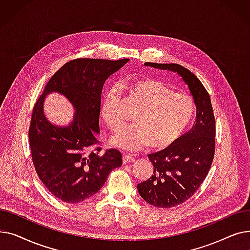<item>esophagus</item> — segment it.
<instances>
[{
  "label": "esophagus",
  "instance_id": "esophagus-1",
  "mask_svg": "<svg viewBox=\"0 0 250 250\" xmlns=\"http://www.w3.org/2000/svg\"><path fill=\"white\" fill-rule=\"evenodd\" d=\"M133 161H135V157H133L132 155H129V154H124V156H123V162H124V164L132 163Z\"/></svg>",
  "mask_w": 250,
  "mask_h": 250
}]
</instances>
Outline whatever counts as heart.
I'll return each mask as SVG.
<instances>
[{
  "label": "heart",
  "mask_w": 250,
  "mask_h": 250,
  "mask_svg": "<svg viewBox=\"0 0 250 250\" xmlns=\"http://www.w3.org/2000/svg\"><path fill=\"white\" fill-rule=\"evenodd\" d=\"M129 90L141 108L135 114V124L123 125L114 134L112 145L127 151L148 145L154 149L172 146L186 133L193 120V99L150 78L130 83ZM100 111L104 123L112 130L121 125L118 98L114 90H109L105 94Z\"/></svg>",
  "instance_id": "obj_1"
}]
</instances>
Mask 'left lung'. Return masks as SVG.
Masks as SVG:
<instances>
[{
	"label": "left lung",
	"mask_w": 250,
	"mask_h": 250,
	"mask_svg": "<svg viewBox=\"0 0 250 250\" xmlns=\"http://www.w3.org/2000/svg\"><path fill=\"white\" fill-rule=\"evenodd\" d=\"M145 64L181 76L196 106L195 122L188 132L172 146L148 155L153 175L137 187L147 203L168 208L187 202L207 177L215 156L216 121L208 91L188 69L178 63Z\"/></svg>",
	"instance_id": "1"
}]
</instances>
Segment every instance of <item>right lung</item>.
Masks as SVG:
<instances>
[{
	"label": "right lung",
	"mask_w": 250,
	"mask_h": 250,
	"mask_svg": "<svg viewBox=\"0 0 250 250\" xmlns=\"http://www.w3.org/2000/svg\"><path fill=\"white\" fill-rule=\"evenodd\" d=\"M128 61L82 58L65 62L34 104L29 126L32 162L44 187L62 202L76 204L89 199L123 164L117 150L100 153L97 135L104 82ZM50 91L64 95L76 108L68 127L54 126L44 116L43 100Z\"/></svg>",
	"instance_id": "add662e5"
}]
</instances>
